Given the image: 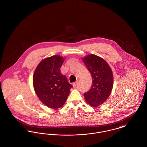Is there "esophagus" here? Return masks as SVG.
I'll return each instance as SVG.
<instances>
[{
    "label": "esophagus",
    "instance_id": "1",
    "mask_svg": "<svg viewBox=\"0 0 147 147\" xmlns=\"http://www.w3.org/2000/svg\"><path fill=\"white\" fill-rule=\"evenodd\" d=\"M78 82H79V81H76V82L73 83V86H74V88H76V87L77 85L78 84Z\"/></svg>",
    "mask_w": 147,
    "mask_h": 147
}]
</instances>
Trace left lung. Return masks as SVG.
Masks as SVG:
<instances>
[{
  "instance_id": "obj_1",
  "label": "left lung",
  "mask_w": 147,
  "mask_h": 147,
  "mask_svg": "<svg viewBox=\"0 0 147 147\" xmlns=\"http://www.w3.org/2000/svg\"><path fill=\"white\" fill-rule=\"evenodd\" d=\"M82 61L93 79L91 89L84 94L85 99L91 106L97 107L106 101L112 92V72L107 62L96 55H88Z\"/></svg>"
}]
</instances>
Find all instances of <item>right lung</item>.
<instances>
[{
    "instance_id": "1",
    "label": "right lung",
    "mask_w": 147,
    "mask_h": 147,
    "mask_svg": "<svg viewBox=\"0 0 147 147\" xmlns=\"http://www.w3.org/2000/svg\"><path fill=\"white\" fill-rule=\"evenodd\" d=\"M64 58L53 55L42 60L35 70L33 85L35 93L46 106L57 109L62 107L72 88L60 68Z\"/></svg>"
}]
</instances>
